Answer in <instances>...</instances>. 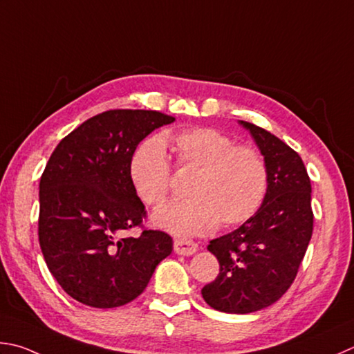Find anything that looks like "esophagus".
Listing matches in <instances>:
<instances>
[{
    "label": "esophagus",
    "mask_w": 354,
    "mask_h": 354,
    "mask_svg": "<svg viewBox=\"0 0 354 354\" xmlns=\"http://www.w3.org/2000/svg\"><path fill=\"white\" fill-rule=\"evenodd\" d=\"M197 250H198V245L192 242V240L177 239L174 242V251L180 256H192Z\"/></svg>",
    "instance_id": "esophagus-1"
}]
</instances>
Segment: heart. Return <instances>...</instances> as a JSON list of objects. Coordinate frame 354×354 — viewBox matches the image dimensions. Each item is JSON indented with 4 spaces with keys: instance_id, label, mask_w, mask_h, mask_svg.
Returning a JSON list of instances; mask_svg holds the SVG:
<instances>
[{
    "instance_id": "obj_1",
    "label": "heart",
    "mask_w": 354,
    "mask_h": 354,
    "mask_svg": "<svg viewBox=\"0 0 354 354\" xmlns=\"http://www.w3.org/2000/svg\"><path fill=\"white\" fill-rule=\"evenodd\" d=\"M165 146L180 169L196 171L186 194L152 214V223L178 237L206 234L217 226L246 222L268 191L265 158L212 128H191L149 137L132 152L129 178L143 203L158 206L169 192L171 168Z\"/></svg>"
}]
</instances>
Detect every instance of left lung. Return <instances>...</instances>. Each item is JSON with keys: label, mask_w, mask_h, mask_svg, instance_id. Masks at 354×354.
Here are the masks:
<instances>
[{"label": "left lung", "mask_w": 354, "mask_h": 354, "mask_svg": "<svg viewBox=\"0 0 354 354\" xmlns=\"http://www.w3.org/2000/svg\"><path fill=\"white\" fill-rule=\"evenodd\" d=\"M239 124L265 158L268 191L254 216L209 242L220 272L202 296L217 311L248 315L277 302L295 281L313 234L311 182L302 158L281 138L243 120Z\"/></svg>", "instance_id": "1"}]
</instances>
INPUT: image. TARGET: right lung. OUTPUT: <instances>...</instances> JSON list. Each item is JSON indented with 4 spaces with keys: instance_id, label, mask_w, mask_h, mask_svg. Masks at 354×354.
Wrapping results in <instances>:
<instances>
[{
    "instance_id": "right-lung-1",
    "label": "right lung",
    "mask_w": 354,
    "mask_h": 354,
    "mask_svg": "<svg viewBox=\"0 0 354 354\" xmlns=\"http://www.w3.org/2000/svg\"><path fill=\"white\" fill-rule=\"evenodd\" d=\"M176 118L157 111H106L58 143L39 180L38 237L52 276L75 301L115 308L142 295L172 239L145 230L129 178L138 143Z\"/></svg>"
}]
</instances>
